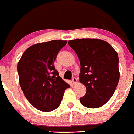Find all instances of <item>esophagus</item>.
Here are the masks:
<instances>
[{"instance_id":"34e87169","label":"esophagus","mask_w":134,"mask_h":134,"mask_svg":"<svg viewBox=\"0 0 134 134\" xmlns=\"http://www.w3.org/2000/svg\"><path fill=\"white\" fill-rule=\"evenodd\" d=\"M72 83H74V85H76V84H77L78 83V80L76 78L74 77L73 79H72Z\"/></svg>"}]
</instances>
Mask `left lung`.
<instances>
[{"label":"left lung","instance_id":"obj_1","mask_svg":"<svg viewBox=\"0 0 134 134\" xmlns=\"http://www.w3.org/2000/svg\"><path fill=\"white\" fill-rule=\"evenodd\" d=\"M68 44L79 59V81L86 88L85 96L80 98L81 104L90 108L101 107L111 98L118 83L116 51L99 39H76Z\"/></svg>","mask_w":134,"mask_h":134}]
</instances>
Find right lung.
<instances>
[{
    "label": "right lung",
    "mask_w": 134,
    "mask_h": 134,
    "mask_svg": "<svg viewBox=\"0 0 134 134\" xmlns=\"http://www.w3.org/2000/svg\"><path fill=\"white\" fill-rule=\"evenodd\" d=\"M66 40H51L32 45L17 65L19 84L28 101L40 111L56 109L65 90L70 87L59 76L53 63Z\"/></svg>",
    "instance_id": "right-lung-1"
}]
</instances>
